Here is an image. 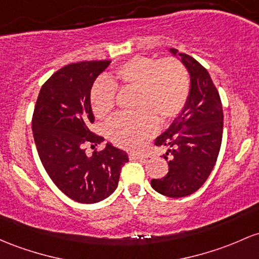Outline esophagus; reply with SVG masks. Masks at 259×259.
Instances as JSON below:
<instances>
[{
	"mask_svg": "<svg viewBox=\"0 0 259 259\" xmlns=\"http://www.w3.org/2000/svg\"><path fill=\"white\" fill-rule=\"evenodd\" d=\"M129 157H130V160H145V158H146V156H145L144 153L130 152Z\"/></svg>",
	"mask_w": 259,
	"mask_h": 259,
	"instance_id": "esophagus-1",
	"label": "esophagus"
}]
</instances>
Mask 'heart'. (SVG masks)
I'll use <instances>...</instances> for the list:
<instances>
[{
    "instance_id": "1",
    "label": "heart",
    "mask_w": 259,
    "mask_h": 259,
    "mask_svg": "<svg viewBox=\"0 0 259 259\" xmlns=\"http://www.w3.org/2000/svg\"><path fill=\"white\" fill-rule=\"evenodd\" d=\"M115 87L136 90L133 114L119 115L107 126L108 138L124 149H140L157 130V120L168 123L183 109L188 98V73L180 61H157L135 56L116 69L114 76L98 81L91 91V107L98 119L112 114Z\"/></svg>"
}]
</instances>
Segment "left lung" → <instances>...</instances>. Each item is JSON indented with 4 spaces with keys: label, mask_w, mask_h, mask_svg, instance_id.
Segmentation results:
<instances>
[{
    "label": "left lung",
    "mask_w": 259,
    "mask_h": 259,
    "mask_svg": "<svg viewBox=\"0 0 259 259\" xmlns=\"http://www.w3.org/2000/svg\"><path fill=\"white\" fill-rule=\"evenodd\" d=\"M168 50L188 71L190 84L182 112L155 140L156 146L167 147L163 158L168 172L161 180H152L151 187L166 197L182 198L197 192L214 168L223 140L224 113L208 71L192 56Z\"/></svg>",
    "instance_id": "8db88e82"
}]
</instances>
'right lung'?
I'll list each match as a JSON object with an SVG mask.
<instances>
[{
	"label": "right lung",
	"mask_w": 259,
	"mask_h": 259,
	"mask_svg": "<svg viewBox=\"0 0 259 259\" xmlns=\"http://www.w3.org/2000/svg\"><path fill=\"white\" fill-rule=\"evenodd\" d=\"M110 61H82L56 71L42 84L32 129L39 157L51 181L64 194L83 204L109 197L118 187L126 152L108 143L92 156L84 144H101L88 126L95 121L91 90Z\"/></svg>",
	"instance_id": "right-lung-1"
}]
</instances>
